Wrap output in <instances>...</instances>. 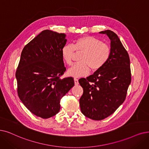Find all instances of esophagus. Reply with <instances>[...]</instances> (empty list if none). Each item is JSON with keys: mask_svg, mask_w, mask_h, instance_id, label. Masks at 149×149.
Listing matches in <instances>:
<instances>
[{"mask_svg": "<svg viewBox=\"0 0 149 149\" xmlns=\"http://www.w3.org/2000/svg\"><path fill=\"white\" fill-rule=\"evenodd\" d=\"M74 83H75V85H79V80L77 79H76V78H75L74 79Z\"/></svg>", "mask_w": 149, "mask_h": 149, "instance_id": "obj_1", "label": "esophagus"}]
</instances>
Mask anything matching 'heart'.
I'll list each match as a JSON object with an SVG mask.
<instances>
[{"label":"heart","instance_id":"b5f03b06","mask_svg":"<svg viewBox=\"0 0 149 149\" xmlns=\"http://www.w3.org/2000/svg\"><path fill=\"white\" fill-rule=\"evenodd\" d=\"M76 52H82L77 63L69 69L70 76L80 77L88 75L90 68L95 71L102 68L111 55V48L108 44L93 36H84L76 40L73 46L67 44L61 49V56L68 65H72Z\"/></svg>","mask_w":149,"mask_h":149}]
</instances>
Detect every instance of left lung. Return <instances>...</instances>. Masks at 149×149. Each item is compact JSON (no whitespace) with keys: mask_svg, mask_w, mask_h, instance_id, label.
I'll list each match as a JSON object with an SVG mask.
<instances>
[{"mask_svg":"<svg viewBox=\"0 0 149 149\" xmlns=\"http://www.w3.org/2000/svg\"><path fill=\"white\" fill-rule=\"evenodd\" d=\"M99 33L106 34L111 41L109 59L93 75L79 80L83 89L80 99L81 113L95 120L108 117L119 108L131 83L130 58L118 35L109 30Z\"/></svg>","mask_w":149,"mask_h":149,"instance_id":"8db88e82","label":"left lung"}]
</instances>
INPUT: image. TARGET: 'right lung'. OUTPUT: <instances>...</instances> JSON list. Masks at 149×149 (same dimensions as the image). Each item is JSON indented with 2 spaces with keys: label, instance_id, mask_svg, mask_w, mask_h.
Masks as SVG:
<instances>
[{
  "label": "right lung",
  "instance_id": "add662e5",
  "mask_svg": "<svg viewBox=\"0 0 149 149\" xmlns=\"http://www.w3.org/2000/svg\"><path fill=\"white\" fill-rule=\"evenodd\" d=\"M65 38L64 33L43 30L24 47L16 72L19 99L42 119L59 112L61 99L74 86L72 77L61 79L66 70L61 56Z\"/></svg>",
  "mask_w": 149,
  "mask_h": 149
}]
</instances>
